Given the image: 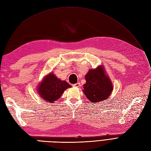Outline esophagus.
<instances>
[{"label": "esophagus", "instance_id": "obj_1", "mask_svg": "<svg viewBox=\"0 0 151 151\" xmlns=\"http://www.w3.org/2000/svg\"><path fill=\"white\" fill-rule=\"evenodd\" d=\"M73 86L74 87H79L81 86V84H80L79 82H77V83H76V84H73Z\"/></svg>", "mask_w": 151, "mask_h": 151}]
</instances>
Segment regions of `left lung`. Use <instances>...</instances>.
I'll list each match as a JSON object with an SVG mask.
<instances>
[{
  "label": "left lung",
  "instance_id": "left-lung-1",
  "mask_svg": "<svg viewBox=\"0 0 151 151\" xmlns=\"http://www.w3.org/2000/svg\"><path fill=\"white\" fill-rule=\"evenodd\" d=\"M86 83L84 92L86 97L93 104L106 101L111 96L114 86L104 65L89 69L85 76Z\"/></svg>",
  "mask_w": 151,
  "mask_h": 151
}]
</instances>
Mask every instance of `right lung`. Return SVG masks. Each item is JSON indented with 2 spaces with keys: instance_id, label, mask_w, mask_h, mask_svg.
I'll return each mask as SVG.
<instances>
[{
  "instance_id": "add662e5",
  "label": "right lung",
  "mask_w": 151,
  "mask_h": 151,
  "mask_svg": "<svg viewBox=\"0 0 151 151\" xmlns=\"http://www.w3.org/2000/svg\"><path fill=\"white\" fill-rule=\"evenodd\" d=\"M71 87L66 81H62L50 72L44 77L36 91L41 99L47 103H53L59 99L67 89Z\"/></svg>"
}]
</instances>
